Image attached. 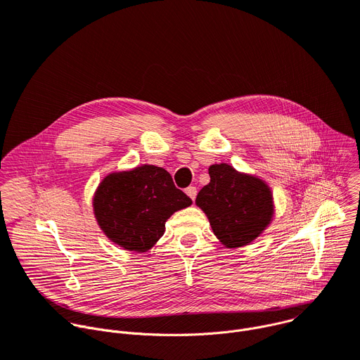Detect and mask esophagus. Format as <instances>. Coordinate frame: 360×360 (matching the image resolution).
Wrapping results in <instances>:
<instances>
[{"label": "esophagus", "mask_w": 360, "mask_h": 360, "mask_svg": "<svg viewBox=\"0 0 360 360\" xmlns=\"http://www.w3.org/2000/svg\"><path fill=\"white\" fill-rule=\"evenodd\" d=\"M186 194L191 198V200H194L195 195H197V188H195V187H193V186H190V187H187V188H186Z\"/></svg>", "instance_id": "esophagus-1"}]
</instances>
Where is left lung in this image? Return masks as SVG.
Wrapping results in <instances>:
<instances>
[{
    "mask_svg": "<svg viewBox=\"0 0 360 360\" xmlns=\"http://www.w3.org/2000/svg\"><path fill=\"white\" fill-rule=\"evenodd\" d=\"M210 183L195 197L219 242L227 249L255 242L274 217L270 186L259 176L236 170L227 163L209 167Z\"/></svg>",
    "mask_w": 360,
    "mask_h": 360,
    "instance_id": "8db88e82",
    "label": "left lung"
}]
</instances>
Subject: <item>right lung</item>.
<instances>
[{
  "mask_svg": "<svg viewBox=\"0 0 360 360\" xmlns=\"http://www.w3.org/2000/svg\"><path fill=\"white\" fill-rule=\"evenodd\" d=\"M167 170L143 165L107 174L93 195L98 227L118 248L146 253L165 234L166 221L191 206Z\"/></svg>",
  "mask_w": 360,
  "mask_h": 360,
  "instance_id": "1",
  "label": "right lung"
}]
</instances>
